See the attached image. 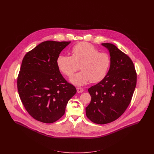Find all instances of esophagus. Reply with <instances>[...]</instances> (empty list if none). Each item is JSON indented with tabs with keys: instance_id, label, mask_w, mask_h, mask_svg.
<instances>
[{
	"instance_id": "obj_1",
	"label": "esophagus",
	"mask_w": 154,
	"mask_h": 154,
	"mask_svg": "<svg viewBox=\"0 0 154 154\" xmlns=\"http://www.w3.org/2000/svg\"><path fill=\"white\" fill-rule=\"evenodd\" d=\"M76 89H77V92H78V93H81V92H84V89H83V88H76Z\"/></svg>"
}]
</instances>
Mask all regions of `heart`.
<instances>
[{"mask_svg":"<svg viewBox=\"0 0 154 154\" xmlns=\"http://www.w3.org/2000/svg\"><path fill=\"white\" fill-rule=\"evenodd\" d=\"M71 52L72 56L60 55L57 65L67 76L72 75L79 66L81 71L70 78L73 85L82 86L89 81L97 83L106 78L111 65V59L107 53L99 52L93 45L85 42L73 45Z\"/></svg>","mask_w":154,"mask_h":154,"instance_id":"heart-1","label":"heart"}]
</instances>
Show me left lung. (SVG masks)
<instances>
[{
    "mask_svg": "<svg viewBox=\"0 0 154 154\" xmlns=\"http://www.w3.org/2000/svg\"><path fill=\"white\" fill-rule=\"evenodd\" d=\"M110 53L111 65L106 78L88 89L91 101L86 115L104 125L120 117L129 106L136 85L137 75L131 58L115 45L102 43Z\"/></svg>",
    "mask_w": 154,
    "mask_h": 154,
    "instance_id": "obj_1",
    "label": "left lung"
}]
</instances>
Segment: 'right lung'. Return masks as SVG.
<instances>
[{"mask_svg":"<svg viewBox=\"0 0 154 154\" xmlns=\"http://www.w3.org/2000/svg\"><path fill=\"white\" fill-rule=\"evenodd\" d=\"M70 42L46 41L28 51L22 60L17 87L25 109L34 119L52 123L65 114L76 89L60 72L57 59Z\"/></svg>","mask_w":154,"mask_h":154,"instance_id":"add662e5","label":"right lung"}]
</instances>
